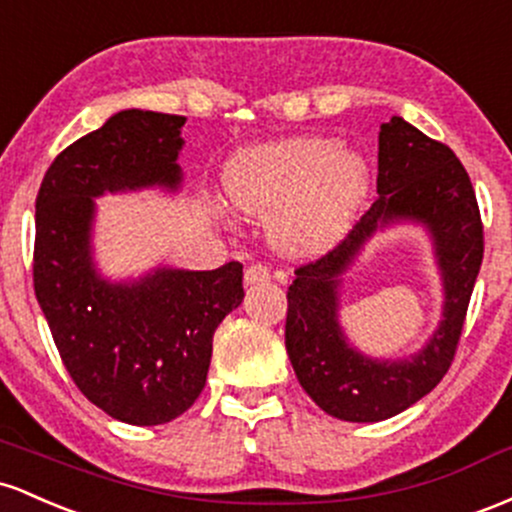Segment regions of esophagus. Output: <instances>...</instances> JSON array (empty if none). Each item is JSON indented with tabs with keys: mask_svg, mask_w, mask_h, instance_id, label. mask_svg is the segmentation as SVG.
<instances>
[{
	"mask_svg": "<svg viewBox=\"0 0 512 512\" xmlns=\"http://www.w3.org/2000/svg\"><path fill=\"white\" fill-rule=\"evenodd\" d=\"M266 280H271V271H268L266 266H261V263H251V266L244 271V283L246 285L266 283Z\"/></svg>",
	"mask_w": 512,
	"mask_h": 512,
	"instance_id": "esophagus-1",
	"label": "esophagus"
}]
</instances>
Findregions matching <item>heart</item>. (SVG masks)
<instances>
[{
    "instance_id": "1",
    "label": "heart",
    "mask_w": 512,
    "mask_h": 512,
    "mask_svg": "<svg viewBox=\"0 0 512 512\" xmlns=\"http://www.w3.org/2000/svg\"><path fill=\"white\" fill-rule=\"evenodd\" d=\"M225 188L249 215H271L280 251L309 256L343 237L367 193V164L333 140H287L244 152L229 164Z\"/></svg>"
}]
</instances>
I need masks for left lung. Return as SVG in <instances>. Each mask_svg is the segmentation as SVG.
Segmentation results:
<instances>
[{
  "label": "left lung",
  "mask_w": 512,
  "mask_h": 512,
  "mask_svg": "<svg viewBox=\"0 0 512 512\" xmlns=\"http://www.w3.org/2000/svg\"><path fill=\"white\" fill-rule=\"evenodd\" d=\"M423 221L434 234L446 312L429 346L411 361H370L337 326V280L377 226ZM484 258V225L467 169L450 147L392 118L380 130L377 198L336 249L295 268L287 290L285 348L302 389L341 421L392 418L423 399L450 370Z\"/></svg>",
  "instance_id": "8db88e82"
}]
</instances>
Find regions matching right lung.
Returning a JSON list of instances; mask_svg holds the SVG:
<instances>
[{"instance_id": "add662e5", "label": "right lung", "mask_w": 512, "mask_h": 512, "mask_svg": "<svg viewBox=\"0 0 512 512\" xmlns=\"http://www.w3.org/2000/svg\"><path fill=\"white\" fill-rule=\"evenodd\" d=\"M183 116L120 111L62 149L36 198L33 287L62 365L91 404L130 426H162L208 380L212 333L244 300L241 263L215 271L159 268L140 283H106L91 266L94 198L145 186L179 188Z\"/></svg>"}]
</instances>
